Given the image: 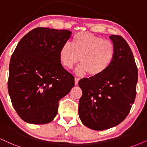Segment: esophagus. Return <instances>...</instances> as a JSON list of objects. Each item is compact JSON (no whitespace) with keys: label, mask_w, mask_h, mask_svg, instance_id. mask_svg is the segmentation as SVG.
I'll return each mask as SVG.
<instances>
[{"label":"esophagus","mask_w":147,"mask_h":147,"mask_svg":"<svg viewBox=\"0 0 147 147\" xmlns=\"http://www.w3.org/2000/svg\"><path fill=\"white\" fill-rule=\"evenodd\" d=\"M74 80H75V84L77 85L78 84V82H79V78H76L75 77V79H74Z\"/></svg>","instance_id":"34e87169"}]
</instances>
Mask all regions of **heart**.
I'll list each match as a JSON object with an SVG mask.
<instances>
[{"label": "heart", "instance_id": "heart-1", "mask_svg": "<svg viewBox=\"0 0 147 147\" xmlns=\"http://www.w3.org/2000/svg\"><path fill=\"white\" fill-rule=\"evenodd\" d=\"M115 56V47L112 41L81 32L73 37L72 44L66 43L60 50L59 58L65 68L71 69L80 60L81 64L76 69L78 75L86 73L97 77L110 67Z\"/></svg>", "mask_w": 147, "mask_h": 147}]
</instances>
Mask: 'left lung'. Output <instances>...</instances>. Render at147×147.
Segmentation results:
<instances>
[{
  "label": "left lung",
  "mask_w": 147,
  "mask_h": 147,
  "mask_svg": "<svg viewBox=\"0 0 147 147\" xmlns=\"http://www.w3.org/2000/svg\"><path fill=\"white\" fill-rule=\"evenodd\" d=\"M115 47L110 67L97 77L82 78L79 100L81 121L101 131L120 124L129 113L136 95L138 68L131 48L121 36H110Z\"/></svg>",
  "instance_id": "8db88e82"
}]
</instances>
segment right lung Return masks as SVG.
<instances>
[{"label": "right lung", "instance_id": "right-lung-1", "mask_svg": "<svg viewBox=\"0 0 147 147\" xmlns=\"http://www.w3.org/2000/svg\"><path fill=\"white\" fill-rule=\"evenodd\" d=\"M72 32L38 27L22 38L11 57L8 91L13 108L32 124L51 122L59 101L74 87V77L61 65L60 50Z\"/></svg>", "mask_w": 147, "mask_h": 147}]
</instances>
